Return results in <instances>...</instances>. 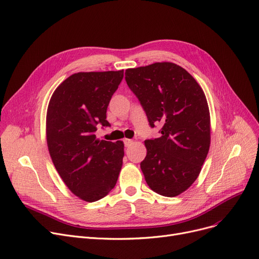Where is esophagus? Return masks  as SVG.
Listing matches in <instances>:
<instances>
[{"label":"esophagus","mask_w":259,"mask_h":259,"mask_svg":"<svg viewBox=\"0 0 259 259\" xmlns=\"http://www.w3.org/2000/svg\"><path fill=\"white\" fill-rule=\"evenodd\" d=\"M123 143H125V146H126V147H129V146H131V145L133 144V140L125 139V140H123Z\"/></svg>","instance_id":"obj_1"}]
</instances>
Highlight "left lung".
Wrapping results in <instances>:
<instances>
[{
	"instance_id": "left-lung-1",
	"label": "left lung",
	"mask_w": 259,
	"mask_h": 259,
	"mask_svg": "<svg viewBox=\"0 0 259 259\" xmlns=\"http://www.w3.org/2000/svg\"><path fill=\"white\" fill-rule=\"evenodd\" d=\"M126 81L139 98L149 125L161 123V138L146 140L141 163L148 186L176 197L192 186L210 145V116L203 90L185 69L155 62L126 70Z\"/></svg>"
}]
</instances>
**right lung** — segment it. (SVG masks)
I'll list each match as a JSON object with an SVG mask.
<instances>
[{
	"label": "right lung",
	"mask_w": 259,
	"mask_h": 259,
	"mask_svg": "<svg viewBox=\"0 0 259 259\" xmlns=\"http://www.w3.org/2000/svg\"><path fill=\"white\" fill-rule=\"evenodd\" d=\"M123 70L79 72L55 90L47 113V142L62 181L79 199L94 202L114 188L123 143L99 141L97 125L110 126L107 108Z\"/></svg>",
	"instance_id": "right-lung-1"
}]
</instances>
